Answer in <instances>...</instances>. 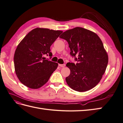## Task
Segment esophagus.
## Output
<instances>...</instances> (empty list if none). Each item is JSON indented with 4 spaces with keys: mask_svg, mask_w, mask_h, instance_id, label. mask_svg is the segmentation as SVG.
<instances>
[{
    "mask_svg": "<svg viewBox=\"0 0 123 123\" xmlns=\"http://www.w3.org/2000/svg\"><path fill=\"white\" fill-rule=\"evenodd\" d=\"M59 66L61 67H65V64H59Z\"/></svg>",
    "mask_w": 123,
    "mask_h": 123,
    "instance_id": "esophagus-1",
    "label": "esophagus"
}]
</instances>
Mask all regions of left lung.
Instances as JSON below:
<instances>
[{
  "label": "left lung",
  "instance_id": "left-lung-1",
  "mask_svg": "<svg viewBox=\"0 0 123 123\" xmlns=\"http://www.w3.org/2000/svg\"><path fill=\"white\" fill-rule=\"evenodd\" d=\"M68 43L70 55L77 64L68 62L70 70L66 81L71 88L83 92L99 83L107 67L108 57L103 43L95 32L81 27L64 32L59 37Z\"/></svg>",
  "mask_w": 123,
  "mask_h": 123
}]
</instances>
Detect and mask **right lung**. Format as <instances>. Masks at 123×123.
<instances>
[{
    "instance_id": "right-lung-1",
    "label": "right lung",
    "mask_w": 123,
    "mask_h": 123,
    "mask_svg": "<svg viewBox=\"0 0 123 123\" xmlns=\"http://www.w3.org/2000/svg\"><path fill=\"white\" fill-rule=\"evenodd\" d=\"M62 32L48 28H36L30 31L17 46L13 57L16 74L24 85L40 88L47 82L58 64L45 59L52 56L50 47Z\"/></svg>"
}]
</instances>
